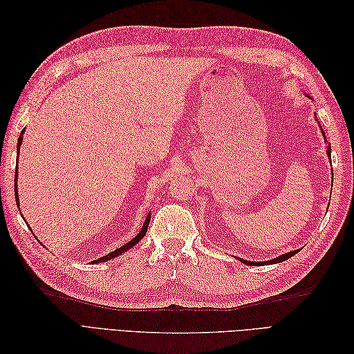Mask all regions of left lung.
Masks as SVG:
<instances>
[{
    "label": "left lung",
    "mask_w": 354,
    "mask_h": 354,
    "mask_svg": "<svg viewBox=\"0 0 354 354\" xmlns=\"http://www.w3.org/2000/svg\"><path fill=\"white\" fill-rule=\"evenodd\" d=\"M307 97H310V95H307ZM317 124H319V122H317ZM319 128H320V131H322V134H324L325 142L328 143V140H326V136H325V133H324V130H322V127H320V124H319ZM326 155H328V158L330 159V145H328V146H326ZM329 162H330V160H329ZM330 164H332V162H330ZM298 251H299V250L285 252V254H282V255H279V257H276V259L269 260V261H248V260H243V259H238V260H239L241 263L246 264V266H251V264H257V266H260V264H277V263H282V261H285V260H288V259H291V257H292V255H295Z\"/></svg>",
    "instance_id": "obj_1"
}]
</instances>
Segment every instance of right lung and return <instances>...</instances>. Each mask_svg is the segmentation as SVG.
<instances>
[{
    "instance_id": "obj_1",
    "label": "right lung",
    "mask_w": 354,
    "mask_h": 354,
    "mask_svg": "<svg viewBox=\"0 0 354 354\" xmlns=\"http://www.w3.org/2000/svg\"><path fill=\"white\" fill-rule=\"evenodd\" d=\"M24 134H25V130H24L22 133H20L19 140H17V159H19V152H20V145H22V140H24ZM17 171H19V169H16V176H15V195H16V202H17V207H19V195H17V174H19V173H17ZM151 216H152V212H149L146 220H145V223H143V226H142V230L138 232V234H136V236H134L130 242H127L125 245L120 246V248H116L115 251L109 252L108 255H103V257H100V259L94 260V261H91V263H94V264L104 263V261H108V260L116 259V257H120L121 254H124V252L128 251V250H131L136 243H138V242H140V241L145 238V234H146L147 227H149V223H151ZM24 220H25V218H24ZM26 224H28V223H26Z\"/></svg>"
}]
</instances>
